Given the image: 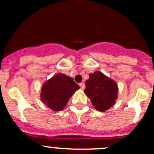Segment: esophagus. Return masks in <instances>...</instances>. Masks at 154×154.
<instances>
[{
	"label": "esophagus",
	"instance_id": "34e87169",
	"mask_svg": "<svg viewBox=\"0 0 154 154\" xmlns=\"http://www.w3.org/2000/svg\"><path fill=\"white\" fill-rule=\"evenodd\" d=\"M79 87L82 88V90H84L85 88V83L82 82V83H80V84H79Z\"/></svg>",
	"mask_w": 154,
	"mask_h": 154
}]
</instances>
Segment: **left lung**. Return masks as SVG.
Wrapping results in <instances>:
<instances>
[{"label": "left lung", "mask_w": 154, "mask_h": 154, "mask_svg": "<svg viewBox=\"0 0 154 154\" xmlns=\"http://www.w3.org/2000/svg\"><path fill=\"white\" fill-rule=\"evenodd\" d=\"M84 92L95 109L104 112L115 104L118 98V85L114 79L97 71L89 75Z\"/></svg>", "instance_id": "left-lung-1"}]
</instances>
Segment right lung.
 <instances>
[{"label": "right lung", "instance_id": "right-lung-1", "mask_svg": "<svg viewBox=\"0 0 154 154\" xmlns=\"http://www.w3.org/2000/svg\"><path fill=\"white\" fill-rule=\"evenodd\" d=\"M79 88L78 85L72 77L58 73L43 83L40 99L51 110L61 111Z\"/></svg>", "mask_w": 154, "mask_h": 154}]
</instances>
